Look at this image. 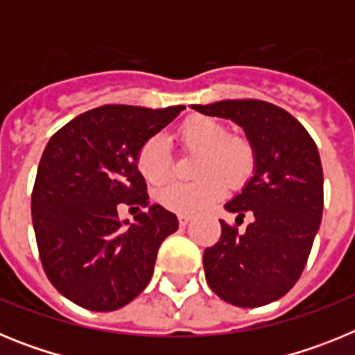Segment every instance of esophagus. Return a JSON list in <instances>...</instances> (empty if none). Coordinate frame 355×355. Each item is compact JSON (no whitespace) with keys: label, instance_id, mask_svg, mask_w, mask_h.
<instances>
[{"label":"esophagus","instance_id":"esophagus-1","mask_svg":"<svg viewBox=\"0 0 355 355\" xmlns=\"http://www.w3.org/2000/svg\"><path fill=\"white\" fill-rule=\"evenodd\" d=\"M178 220H180L181 227H184V225H188V222L192 220V218H190V216H187V215H180V216H178Z\"/></svg>","mask_w":355,"mask_h":355}]
</instances>
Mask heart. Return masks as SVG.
Masks as SVG:
<instances>
[{
	"mask_svg": "<svg viewBox=\"0 0 355 355\" xmlns=\"http://www.w3.org/2000/svg\"><path fill=\"white\" fill-rule=\"evenodd\" d=\"M178 137L184 149L199 153L196 175L200 178L190 183L172 181L159 188L156 200L168 211L180 215L205 211L225 196L227 184L240 188L252 175L256 163L252 146L249 140L229 135L227 126L218 119L206 115L187 119ZM137 168L144 180L153 184L162 183L171 175V147L163 135H155L142 144L137 153Z\"/></svg>",
	"mask_w": 355,
	"mask_h": 355,
	"instance_id": "1",
	"label": "heart"
}]
</instances>
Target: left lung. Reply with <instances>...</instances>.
<instances>
[{
	"label": "left lung",
	"mask_w": 355,
	"mask_h": 355,
	"mask_svg": "<svg viewBox=\"0 0 355 355\" xmlns=\"http://www.w3.org/2000/svg\"><path fill=\"white\" fill-rule=\"evenodd\" d=\"M199 114L231 119L254 149V174L225 205L243 233L220 220V240L205 250V274L222 300L259 307L281 299L299 281L324 211V172L315 140L286 110L258 99L192 105Z\"/></svg>",
	"instance_id": "left-lung-1"
}]
</instances>
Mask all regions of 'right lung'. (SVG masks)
Segmentation results:
<instances>
[{
	"mask_svg": "<svg viewBox=\"0 0 355 355\" xmlns=\"http://www.w3.org/2000/svg\"><path fill=\"white\" fill-rule=\"evenodd\" d=\"M184 106L105 105L56 131L44 149L31 218L44 272L64 297L90 311H115L139 297L178 216L149 206L137 153ZM119 204L149 207L130 225Z\"/></svg>",
	"mask_w": 355,
	"mask_h": 355,
	"instance_id": "right-lung-1",
	"label": "right lung"
}]
</instances>
